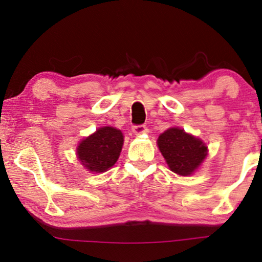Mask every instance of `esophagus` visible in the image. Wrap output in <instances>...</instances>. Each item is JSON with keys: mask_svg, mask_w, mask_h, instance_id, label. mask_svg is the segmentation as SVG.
Segmentation results:
<instances>
[{"mask_svg": "<svg viewBox=\"0 0 262 262\" xmlns=\"http://www.w3.org/2000/svg\"><path fill=\"white\" fill-rule=\"evenodd\" d=\"M145 131V125H134L132 126V132L135 135H141Z\"/></svg>", "mask_w": 262, "mask_h": 262, "instance_id": "esophagus-1", "label": "esophagus"}]
</instances>
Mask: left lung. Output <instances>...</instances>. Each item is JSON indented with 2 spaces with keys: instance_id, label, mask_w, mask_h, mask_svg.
<instances>
[{
  "instance_id": "8db88e82",
  "label": "left lung",
  "mask_w": 262,
  "mask_h": 262,
  "mask_svg": "<svg viewBox=\"0 0 262 262\" xmlns=\"http://www.w3.org/2000/svg\"><path fill=\"white\" fill-rule=\"evenodd\" d=\"M157 145L170 170L182 177L191 175L207 155V146L200 139L178 127L160 135Z\"/></svg>"
}]
</instances>
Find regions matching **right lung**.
<instances>
[{
  "label": "right lung",
  "instance_id": "obj_1",
  "mask_svg": "<svg viewBox=\"0 0 262 262\" xmlns=\"http://www.w3.org/2000/svg\"><path fill=\"white\" fill-rule=\"evenodd\" d=\"M123 143L124 136L120 130L111 126L101 127L78 144V160L87 169L102 173L117 162Z\"/></svg>",
  "mask_w": 262,
  "mask_h": 262
}]
</instances>
